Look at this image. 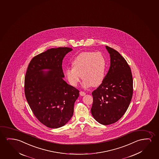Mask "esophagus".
I'll return each instance as SVG.
<instances>
[{"label":"esophagus","instance_id":"esophagus-1","mask_svg":"<svg viewBox=\"0 0 159 159\" xmlns=\"http://www.w3.org/2000/svg\"><path fill=\"white\" fill-rule=\"evenodd\" d=\"M80 94L81 95V96H84V95H85V92H83V91H80Z\"/></svg>","mask_w":159,"mask_h":159}]
</instances>
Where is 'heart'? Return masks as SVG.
Masks as SVG:
<instances>
[{"mask_svg": "<svg viewBox=\"0 0 159 159\" xmlns=\"http://www.w3.org/2000/svg\"><path fill=\"white\" fill-rule=\"evenodd\" d=\"M106 61L100 52H84L72 61L73 68L65 70V76L71 85L76 87L82 78L84 87H97L102 83L106 69Z\"/></svg>", "mask_w": 159, "mask_h": 159, "instance_id": "b5f03b06", "label": "heart"}]
</instances>
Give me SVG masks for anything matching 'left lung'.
Here are the masks:
<instances>
[{
  "label": "left lung",
  "instance_id": "obj_1",
  "mask_svg": "<svg viewBox=\"0 0 159 159\" xmlns=\"http://www.w3.org/2000/svg\"><path fill=\"white\" fill-rule=\"evenodd\" d=\"M111 65L102 83L92 92V116L98 123L107 125L118 121L125 114L133 94L131 69L120 54L106 46Z\"/></svg>",
  "mask_w": 159,
  "mask_h": 159
}]
</instances>
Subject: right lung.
I'll use <instances>...</instances> for the list:
<instances>
[{"label":"right lung","instance_id":"add662e5","mask_svg":"<svg viewBox=\"0 0 159 159\" xmlns=\"http://www.w3.org/2000/svg\"><path fill=\"white\" fill-rule=\"evenodd\" d=\"M71 48L58 47L33 57L25 78L27 102L36 118L48 128H60L74 113V103L80 91L64 80L62 62ZM43 69L49 71L43 72Z\"/></svg>","mask_w":159,"mask_h":159}]
</instances>
